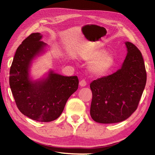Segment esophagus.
I'll use <instances>...</instances> for the list:
<instances>
[{
    "label": "esophagus",
    "mask_w": 155,
    "mask_h": 155,
    "mask_svg": "<svg viewBox=\"0 0 155 155\" xmlns=\"http://www.w3.org/2000/svg\"><path fill=\"white\" fill-rule=\"evenodd\" d=\"M79 85H80L81 87H84L86 85V82L84 80H82L79 82Z\"/></svg>",
    "instance_id": "1"
}]
</instances>
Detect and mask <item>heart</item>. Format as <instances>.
I'll use <instances>...</instances> for the list:
<instances>
[{"label": "heart", "instance_id": "heart-1", "mask_svg": "<svg viewBox=\"0 0 155 155\" xmlns=\"http://www.w3.org/2000/svg\"><path fill=\"white\" fill-rule=\"evenodd\" d=\"M86 61H91L88 66L90 71L97 76L107 73L114 64L113 55L103 48H95L87 52L81 56Z\"/></svg>", "mask_w": 155, "mask_h": 155}]
</instances>
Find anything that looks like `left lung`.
Here are the masks:
<instances>
[{
  "instance_id": "8db88e82",
  "label": "left lung",
  "mask_w": 155,
  "mask_h": 155,
  "mask_svg": "<svg viewBox=\"0 0 155 155\" xmlns=\"http://www.w3.org/2000/svg\"><path fill=\"white\" fill-rule=\"evenodd\" d=\"M127 56L116 72L90 84V115L104 124L125 121L136 110L147 81L142 55L134 44L126 41Z\"/></svg>"
}]
</instances>
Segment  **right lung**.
Wrapping results in <instances>:
<instances>
[{
    "instance_id": "obj_1",
    "label": "right lung",
    "mask_w": 155,
    "mask_h": 155,
    "mask_svg": "<svg viewBox=\"0 0 155 155\" xmlns=\"http://www.w3.org/2000/svg\"><path fill=\"white\" fill-rule=\"evenodd\" d=\"M40 33H33L17 48L10 71V86L17 107L35 121L50 122L60 117L66 102L78 87L77 76L65 77L50 69L41 78L33 79L34 60L49 47L41 41Z\"/></svg>"
}]
</instances>
